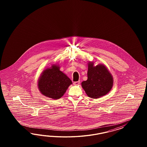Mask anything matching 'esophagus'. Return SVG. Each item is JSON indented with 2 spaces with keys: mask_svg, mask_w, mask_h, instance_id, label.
Returning a JSON list of instances; mask_svg holds the SVG:
<instances>
[{
  "mask_svg": "<svg viewBox=\"0 0 147 147\" xmlns=\"http://www.w3.org/2000/svg\"><path fill=\"white\" fill-rule=\"evenodd\" d=\"M80 81H76V82H74L73 83V84H74V85H79V84H80Z\"/></svg>",
  "mask_w": 147,
  "mask_h": 147,
  "instance_id": "obj_1",
  "label": "esophagus"
}]
</instances>
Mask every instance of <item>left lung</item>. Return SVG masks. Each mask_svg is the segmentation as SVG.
Returning <instances> with one entry per match:
<instances>
[{"instance_id": "left-lung-1", "label": "left lung", "mask_w": 147, "mask_h": 147, "mask_svg": "<svg viewBox=\"0 0 147 147\" xmlns=\"http://www.w3.org/2000/svg\"><path fill=\"white\" fill-rule=\"evenodd\" d=\"M88 79L81 86L89 98H98L108 93L113 86V78L103 64L94 66V62L88 63Z\"/></svg>"}]
</instances>
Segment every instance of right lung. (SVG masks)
I'll use <instances>...</instances> for the list:
<instances>
[{
  "mask_svg": "<svg viewBox=\"0 0 147 147\" xmlns=\"http://www.w3.org/2000/svg\"><path fill=\"white\" fill-rule=\"evenodd\" d=\"M71 84V79L60 71L59 66L53 65L42 72L38 82V87L40 93L45 96L59 99Z\"/></svg>",
  "mask_w": 147,
  "mask_h": 147,
  "instance_id": "1",
  "label": "right lung"
}]
</instances>
